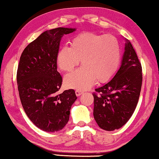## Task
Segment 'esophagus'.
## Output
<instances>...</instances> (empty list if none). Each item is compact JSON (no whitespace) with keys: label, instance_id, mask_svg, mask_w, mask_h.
I'll return each instance as SVG.
<instances>
[{"label":"esophagus","instance_id":"esophagus-1","mask_svg":"<svg viewBox=\"0 0 159 159\" xmlns=\"http://www.w3.org/2000/svg\"><path fill=\"white\" fill-rule=\"evenodd\" d=\"M82 93H83V91H82L81 90H76L75 91L76 95H77V96H80V95L82 94Z\"/></svg>","mask_w":159,"mask_h":159}]
</instances>
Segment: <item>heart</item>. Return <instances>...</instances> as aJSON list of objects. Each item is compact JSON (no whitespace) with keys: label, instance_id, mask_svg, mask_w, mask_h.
<instances>
[{"label":"heart","instance_id":"heart-1","mask_svg":"<svg viewBox=\"0 0 159 159\" xmlns=\"http://www.w3.org/2000/svg\"><path fill=\"white\" fill-rule=\"evenodd\" d=\"M80 60L83 68L66 76L67 87L86 89L95 81L107 82L114 76L120 61L118 41L110 34H82L72 39L70 48H61L57 55L58 66L65 72L75 70Z\"/></svg>","mask_w":159,"mask_h":159}]
</instances>
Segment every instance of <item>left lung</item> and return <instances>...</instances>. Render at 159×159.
I'll return each mask as SVG.
<instances>
[{
	"label": "left lung",
	"instance_id": "8db88e82",
	"mask_svg": "<svg viewBox=\"0 0 159 159\" xmlns=\"http://www.w3.org/2000/svg\"><path fill=\"white\" fill-rule=\"evenodd\" d=\"M122 61L108 83L95 89L93 116L98 125L106 131L121 128L132 116L142 87V66L131 43L127 40Z\"/></svg>",
	"mask_w": 159,
	"mask_h": 159
}]
</instances>
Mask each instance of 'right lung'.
<instances>
[{
    "label": "right lung",
    "mask_w": 159,
    "mask_h": 159,
    "mask_svg": "<svg viewBox=\"0 0 159 159\" xmlns=\"http://www.w3.org/2000/svg\"><path fill=\"white\" fill-rule=\"evenodd\" d=\"M75 30L58 27L43 32L25 48L19 60L16 80L21 105L28 118L43 131L62 129L77 98L73 89L58 93L62 77L57 71L61 39Z\"/></svg>",
    "instance_id": "right-lung-1"
}]
</instances>
